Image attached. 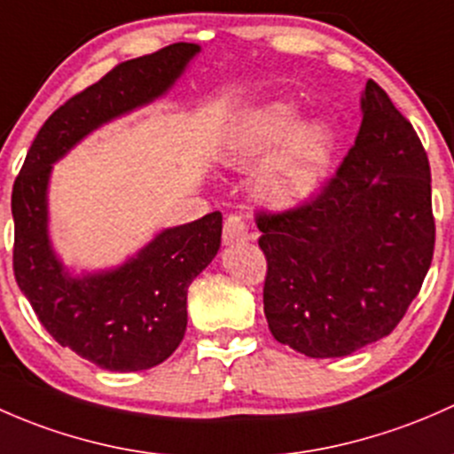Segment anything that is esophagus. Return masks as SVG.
I'll return each instance as SVG.
<instances>
[{"label":"esophagus","instance_id":"1","mask_svg":"<svg viewBox=\"0 0 454 454\" xmlns=\"http://www.w3.org/2000/svg\"><path fill=\"white\" fill-rule=\"evenodd\" d=\"M249 240V229L247 223L242 221L240 214H229L223 223V242L225 245H236V242Z\"/></svg>","mask_w":454,"mask_h":454}]
</instances>
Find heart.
Listing matches in <instances>:
<instances>
[{
    "label": "heart",
    "instance_id": "b5f03b06",
    "mask_svg": "<svg viewBox=\"0 0 454 454\" xmlns=\"http://www.w3.org/2000/svg\"><path fill=\"white\" fill-rule=\"evenodd\" d=\"M293 118L295 114L291 106H266L247 120L233 144V161L249 163L266 155L285 137L266 157L254 181L255 192L270 205H291L310 194L328 159V133L324 126L306 124L284 135Z\"/></svg>",
    "mask_w": 454,
    "mask_h": 454
}]
</instances>
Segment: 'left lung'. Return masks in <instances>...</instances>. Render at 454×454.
<instances>
[{"instance_id": "8db88e82", "label": "left lung", "mask_w": 454, "mask_h": 454, "mask_svg": "<svg viewBox=\"0 0 454 454\" xmlns=\"http://www.w3.org/2000/svg\"><path fill=\"white\" fill-rule=\"evenodd\" d=\"M354 146L321 192L258 212L270 334L310 358L348 356L391 334L435 249L431 166L413 124L367 81Z\"/></svg>"}]
</instances>
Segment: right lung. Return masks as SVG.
Returning a JSON list of instances; mask_svg holds the SVG:
<instances>
[{
  "label": "right lung",
  "instance_id": "right-lung-1",
  "mask_svg": "<svg viewBox=\"0 0 454 454\" xmlns=\"http://www.w3.org/2000/svg\"><path fill=\"white\" fill-rule=\"evenodd\" d=\"M196 52L194 43H172L124 60L69 98L41 126L12 185L19 288L56 343L109 372L151 369L179 348L188 288L218 254L223 216L166 229L120 269L72 278L48 240L50 170L93 129L166 93Z\"/></svg>",
  "mask_w": 454,
  "mask_h": 454
}]
</instances>
